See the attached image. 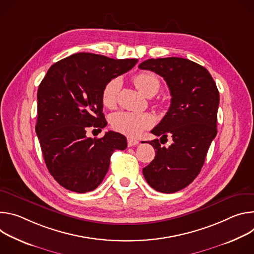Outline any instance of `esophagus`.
<instances>
[{"label": "esophagus", "instance_id": "1", "mask_svg": "<svg viewBox=\"0 0 254 254\" xmlns=\"http://www.w3.org/2000/svg\"><path fill=\"white\" fill-rule=\"evenodd\" d=\"M127 143H128L129 147H132V146H136L139 143V141H138L137 139H134V138H128L127 139Z\"/></svg>", "mask_w": 254, "mask_h": 254}]
</instances>
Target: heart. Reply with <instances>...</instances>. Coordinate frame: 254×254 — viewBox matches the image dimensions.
<instances>
[{
  "mask_svg": "<svg viewBox=\"0 0 254 254\" xmlns=\"http://www.w3.org/2000/svg\"><path fill=\"white\" fill-rule=\"evenodd\" d=\"M133 82L138 91L146 97L154 96L159 88V78L150 71H141L134 75ZM120 80L113 78L109 80L102 91V103L107 108H114L120 90ZM153 117L148 113L118 112L111 117L112 128L126 136L134 137L143 130L152 126Z\"/></svg>",
  "mask_w": 254,
  "mask_h": 254,
  "instance_id": "b5f03b06",
  "label": "heart"
}]
</instances>
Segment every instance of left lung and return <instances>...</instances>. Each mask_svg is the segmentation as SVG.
Segmentation results:
<instances>
[{"label": "left lung", "instance_id": "8db88e82", "mask_svg": "<svg viewBox=\"0 0 254 254\" xmlns=\"http://www.w3.org/2000/svg\"><path fill=\"white\" fill-rule=\"evenodd\" d=\"M138 67L162 76L172 96L170 109L151 133L171 136L174 142L165 147L158 139L149 141L155 157L143 168V176L155 190L176 192L200 174L216 137L219 91L204 66L186 59H151Z\"/></svg>", "mask_w": 254, "mask_h": 254}]
</instances>
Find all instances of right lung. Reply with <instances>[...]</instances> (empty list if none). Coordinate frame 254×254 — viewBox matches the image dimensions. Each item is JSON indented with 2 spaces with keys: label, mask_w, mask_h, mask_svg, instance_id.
Instances as JSON below:
<instances>
[{
  "label": "right lung",
  "mask_w": 254,
  "mask_h": 254,
  "mask_svg": "<svg viewBox=\"0 0 254 254\" xmlns=\"http://www.w3.org/2000/svg\"><path fill=\"white\" fill-rule=\"evenodd\" d=\"M137 62L75 53L52 64L40 82L35 130L50 175L66 190L81 193L97 189L108 173L112 153L127 147L120 133L109 131L93 139L87 137V129L107 125L102 103L105 84Z\"/></svg>",
  "instance_id": "1"
}]
</instances>
